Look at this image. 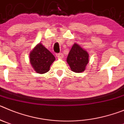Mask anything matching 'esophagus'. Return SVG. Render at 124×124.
I'll use <instances>...</instances> for the list:
<instances>
[{"mask_svg":"<svg viewBox=\"0 0 124 124\" xmlns=\"http://www.w3.org/2000/svg\"><path fill=\"white\" fill-rule=\"evenodd\" d=\"M55 55H56L57 58H62L63 56V54L62 53H57Z\"/></svg>","mask_w":124,"mask_h":124,"instance_id":"esophagus-1","label":"esophagus"}]
</instances>
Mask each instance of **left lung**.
<instances>
[{
  "mask_svg": "<svg viewBox=\"0 0 124 124\" xmlns=\"http://www.w3.org/2000/svg\"><path fill=\"white\" fill-rule=\"evenodd\" d=\"M67 62L73 71L83 72L89 62V54L78 44L75 43L69 52Z\"/></svg>",
  "mask_w": 124,
  "mask_h": 124,
  "instance_id": "8db88e82",
  "label": "left lung"
}]
</instances>
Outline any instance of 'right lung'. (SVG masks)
<instances>
[{
  "instance_id": "add662e5",
  "label": "right lung",
  "mask_w": 124,
  "mask_h": 124,
  "mask_svg": "<svg viewBox=\"0 0 124 124\" xmlns=\"http://www.w3.org/2000/svg\"><path fill=\"white\" fill-rule=\"evenodd\" d=\"M55 59L53 54L41 43L38 44L30 53V62L38 73L48 72Z\"/></svg>"
}]
</instances>
